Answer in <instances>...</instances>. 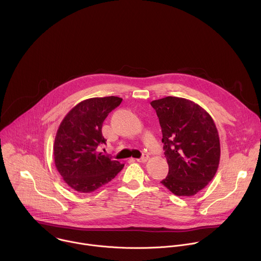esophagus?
Returning a JSON list of instances; mask_svg holds the SVG:
<instances>
[{
  "label": "esophagus",
  "instance_id": "34e87169",
  "mask_svg": "<svg viewBox=\"0 0 261 261\" xmlns=\"http://www.w3.org/2000/svg\"><path fill=\"white\" fill-rule=\"evenodd\" d=\"M147 160H148V155H146V154H143L141 158L136 159V161H137V162H141V163H144V162H146Z\"/></svg>",
  "mask_w": 261,
  "mask_h": 261
}]
</instances>
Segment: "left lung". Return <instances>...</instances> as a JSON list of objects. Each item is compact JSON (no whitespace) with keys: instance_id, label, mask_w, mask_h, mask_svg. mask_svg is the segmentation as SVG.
Wrapping results in <instances>:
<instances>
[{"instance_id":"1","label":"left lung","mask_w":261,"mask_h":261,"mask_svg":"<svg viewBox=\"0 0 261 261\" xmlns=\"http://www.w3.org/2000/svg\"><path fill=\"white\" fill-rule=\"evenodd\" d=\"M162 130L168 174L162 185L177 196H192L215 176L220 161L218 130L198 104L178 97L151 102Z\"/></svg>"}]
</instances>
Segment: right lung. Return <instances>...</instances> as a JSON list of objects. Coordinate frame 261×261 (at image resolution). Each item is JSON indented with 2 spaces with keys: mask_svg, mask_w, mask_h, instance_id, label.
Returning a JSON list of instances; mask_svg holds the SVG:
<instances>
[{
  "mask_svg": "<svg viewBox=\"0 0 261 261\" xmlns=\"http://www.w3.org/2000/svg\"><path fill=\"white\" fill-rule=\"evenodd\" d=\"M122 98H91L74 106L62 121L54 144L55 164L65 182L80 193H91L107 184L124 164L98 152L106 139L102 125Z\"/></svg>",
  "mask_w": 261,
  "mask_h": 261,
  "instance_id": "right-lung-1",
  "label": "right lung"
}]
</instances>
